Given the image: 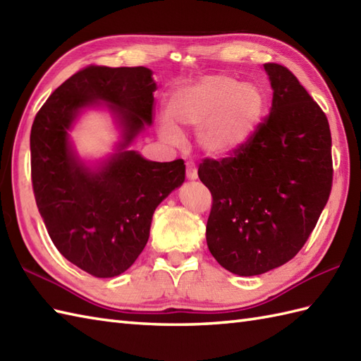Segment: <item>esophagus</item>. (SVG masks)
I'll use <instances>...</instances> for the list:
<instances>
[{"label":"esophagus","instance_id":"34e87169","mask_svg":"<svg viewBox=\"0 0 361 361\" xmlns=\"http://www.w3.org/2000/svg\"><path fill=\"white\" fill-rule=\"evenodd\" d=\"M186 176L189 180H197L198 178V172H197V167H195L194 163L186 164Z\"/></svg>","mask_w":361,"mask_h":361}]
</instances>
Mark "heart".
<instances>
[{
  "mask_svg": "<svg viewBox=\"0 0 361 361\" xmlns=\"http://www.w3.org/2000/svg\"><path fill=\"white\" fill-rule=\"evenodd\" d=\"M267 97L256 83H240L226 74H211L176 88L169 97V118L158 121V133L169 144L181 140L180 130H197L206 155L225 158L239 152L256 133Z\"/></svg>",
  "mask_w": 361,
  "mask_h": 361,
  "instance_id": "obj_1",
  "label": "heart"
}]
</instances>
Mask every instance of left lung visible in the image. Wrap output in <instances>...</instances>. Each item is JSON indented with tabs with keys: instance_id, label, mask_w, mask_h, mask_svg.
Instances as JSON below:
<instances>
[{
	"instance_id": "obj_1",
	"label": "left lung",
	"mask_w": 361,
	"mask_h": 361,
	"mask_svg": "<svg viewBox=\"0 0 361 361\" xmlns=\"http://www.w3.org/2000/svg\"><path fill=\"white\" fill-rule=\"evenodd\" d=\"M270 114L248 144L206 158L198 176L212 194L211 255L228 271L256 276L304 247L332 189V137L324 111L286 66L265 63Z\"/></svg>"
}]
</instances>
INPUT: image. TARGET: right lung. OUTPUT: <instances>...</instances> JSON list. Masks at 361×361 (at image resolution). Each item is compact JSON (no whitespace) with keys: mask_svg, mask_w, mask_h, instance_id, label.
I'll return each mask as SVG.
<instances>
[{"mask_svg":"<svg viewBox=\"0 0 361 361\" xmlns=\"http://www.w3.org/2000/svg\"><path fill=\"white\" fill-rule=\"evenodd\" d=\"M149 68L87 66L43 104L30 130L38 212L60 255L96 278L128 270L149 240L157 206L185 181L183 159L149 161L128 145L153 119ZM105 104L121 127L117 152L90 166L69 141L75 118Z\"/></svg>","mask_w":361,"mask_h":361,"instance_id":"add662e5","label":"right lung"}]
</instances>
